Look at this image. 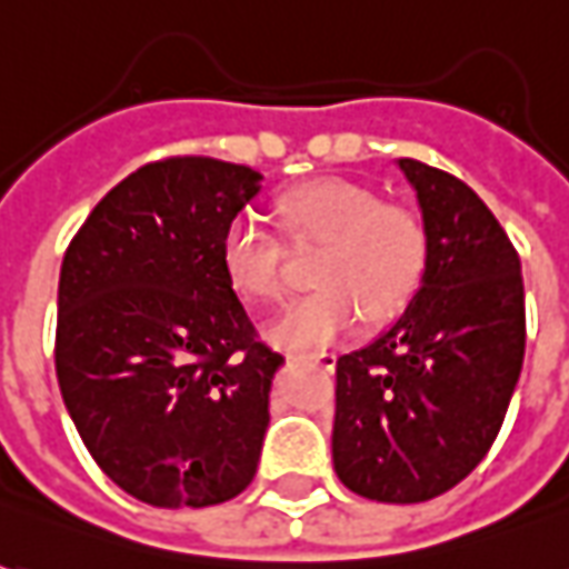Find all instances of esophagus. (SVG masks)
Segmentation results:
<instances>
[{
	"mask_svg": "<svg viewBox=\"0 0 569 569\" xmlns=\"http://www.w3.org/2000/svg\"><path fill=\"white\" fill-rule=\"evenodd\" d=\"M299 359L318 365V368H323V371H333V368H337V356H333V352H305V356H299Z\"/></svg>",
	"mask_w": 569,
	"mask_h": 569,
	"instance_id": "obj_1",
	"label": "esophagus"
}]
</instances>
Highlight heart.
I'll list each match as a JSON object with an SVG mask.
<instances>
[{"label": "heart", "instance_id": "b5f03b06", "mask_svg": "<svg viewBox=\"0 0 569 569\" xmlns=\"http://www.w3.org/2000/svg\"><path fill=\"white\" fill-rule=\"evenodd\" d=\"M277 220L296 251L321 248L308 283L315 292L270 323V340L286 349H323L359 323L400 315L419 292L428 267V232L419 213L387 204L375 188L352 179H315L286 191ZM220 264L248 305H277L286 296L280 242L239 217L226 226Z\"/></svg>", "mask_w": 569, "mask_h": 569}]
</instances>
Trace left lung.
I'll list each match as a JSON object with an SVG mask.
<instances>
[{
	"instance_id": "left-lung-1",
	"label": "left lung",
	"mask_w": 569,
	"mask_h": 569,
	"mask_svg": "<svg viewBox=\"0 0 569 569\" xmlns=\"http://www.w3.org/2000/svg\"><path fill=\"white\" fill-rule=\"evenodd\" d=\"M428 232V267L402 318L337 359L333 469L349 491L421 503L491 450L526 352L519 254L472 188L400 160Z\"/></svg>"
}]
</instances>
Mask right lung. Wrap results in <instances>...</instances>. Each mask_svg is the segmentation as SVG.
<instances>
[{"label":"right lung","mask_w":569,"mask_h":569,"mask_svg":"<svg viewBox=\"0 0 569 569\" xmlns=\"http://www.w3.org/2000/svg\"><path fill=\"white\" fill-rule=\"evenodd\" d=\"M261 172L213 157L134 169L74 232L59 273L56 378L93 462L150 507H213L261 460L270 378L220 264Z\"/></svg>","instance_id":"right-lung-1"}]
</instances>
